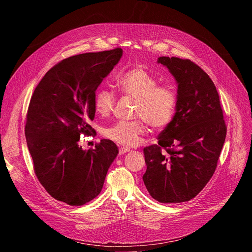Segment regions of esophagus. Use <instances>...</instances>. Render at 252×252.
I'll return each mask as SVG.
<instances>
[{
    "instance_id": "obj_1",
    "label": "esophagus",
    "mask_w": 252,
    "mask_h": 252,
    "mask_svg": "<svg viewBox=\"0 0 252 252\" xmlns=\"http://www.w3.org/2000/svg\"><path fill=\"white\" fill-rule=\"evenodd\" d=\"M128 152H129V149H127V148H121L120 151H119V154L122 156V155H125V154L128 153Z\"/></svg>"
}]
</instances>
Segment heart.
Returning <instances> with one entry per match:
<instances>
[{"label":"heart","instance_id":"b5f03b06","mask_svg":"<svg viewBox=\"0 0 252 252\" xmlns=\"http://www.w3.org/2000/svg\"><path fill=\"white\" fill-rule=\"evenodd\" d=\"M116 85L124 95L136 100L133 117L138 119L117 122L104 128L105 137L124 146H134L147 131L143 120L156 130L170 125L176 110V94L169 87L158 86V79L148 70L141 67L130 68L117 77ZM116 101V94L112 91L99 89L94 94V110L99 116L106 117L113 112Z\"/></svg>","mask_w":252,"mask_h":252}]
</instances>
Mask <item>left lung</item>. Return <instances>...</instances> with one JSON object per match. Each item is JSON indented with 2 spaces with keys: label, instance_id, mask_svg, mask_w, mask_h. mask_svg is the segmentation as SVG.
Wrapping results in <instances>:
<instances>
[{
  "label": "left lung",
  "instance_id": "1",
  "mask_svg": "<svg viewBox=\"0 0 252 252\" xmlns=\"http://www.w3.org/2000/svg\"><path fill=\"white\" fill-rule=\"evenodd\" d=\"M177 83L175 115L143 149L147 171L142 179L156 200L189 201L209 182L226 136L220 95L205 71L190 60L160 57Z\"/></svg>",
  "mask_w": 252,
  "mask_h": 252
}]
</instances>
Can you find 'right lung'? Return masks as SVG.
<instances>
[{
  "mask_svg": "<svg viewBox=\"0 0 252 252\" xmlns=\"http://www.w3.org/2000/svg\"><path fill=\"white\" fill-rule=\"evenodd\" d=\"M123 56L117 48L66 58L54 65L31 97L25 134L33 170L52 197L83 205L101 191L119 154L116 143L101 139L84 151L82 135H93L94 94Z\"/></svg>",
  "mask_w": 252,
  "mask_h": 252,
  "instance_id": "1",
  "label": "right lung"
}]
</instances>
